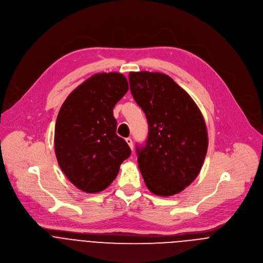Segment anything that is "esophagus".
I'll list each match as a JSON object with an SVG mask.
<instances>
[{
  "mask_svg": "<svg viewBox=\"0 0 263 263\" xmlns=\"http://www.w3.org/2000/svg\"><path fill=\"white\" fill-rule=\"evenodd\" d=\"M126 142L128 143V145L130 146V148H131V149H133V141H132V139H131L130 137L126 138Z\"/></svg>",
  "mask_w": 263,
  "mask_h": 263,
  "instance_id": "34e87169",
  "label": "esophagus"
}]
</instances>
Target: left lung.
I'll return each mask as SVG.
<instances>
[{
  "label": "left lung",
  "instance_id": "1",
  "mask_svg": "<svg viewBox=\"0 0 263 263\" xmlns=\"http://www.w3.org/2000/svg\"><path fill=\"white\" fill-rule=\"evenodd\" d=\"M130 90L148 123L137 162L147 189L169 197L182 192L199 175L208 134L201 110L173 79L162 72L131 71Z\"/></svg>",
  "mask_w": 263,
  "mask_h": 263
}]
</instances>
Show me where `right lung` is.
Segmentation results:
<instances>
[{"instance_id": "right-lung-1", "label": "right lung", "mask_w": 263, "mask_h": 263, "mask_svg": "<svg viewBox=\"0 0 263 263\" xmlns=\"http://www.w3.org/2000/svg\"><path fill=\"white\" fill-rule=\"evenodd\" d=\"M128 89L122 73H96L78 86L60 107L54 132L56 159L67 179L85 193L105 190L131 155L127 142L116 133L112 114Z\"/></svg>"}]
</instances>
